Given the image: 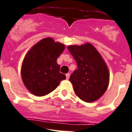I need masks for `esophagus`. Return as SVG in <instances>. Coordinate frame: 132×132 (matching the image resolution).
I'll return each mask as SVG.
<instances>
[{
    "label": "esophagus",
    "mask_w": 132,
    "mask_h": 132,
    "mask_svg": "<svg viewBox=\"0 0 132 132\" xmlns=\"http://www.w3.org/2000/svg\"><path fill=\"white\" fill-rule=\"evenodd\" d=\"M69 77H70V74H69V73H67V74H66V78H67V80H68V79H69Z\"/></svg>",
    "instance_id": "obj_1"
}]
</instances>
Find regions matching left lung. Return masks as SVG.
Returning a JSON list of instances; mask_svg holds the SVG:
<instances>
[{"label": "left lung", "mask_w": 132, "mask_h": 132, "mask_svg": "<svg viewBox=\"0 0 132 132\" xmlns=\"http://www.w3.org/2000/svg\"><path fill=\"white\" fill-rule=\"evenodd\" d=\"M68 50L78 65L69 78L76 95L87 103L98 100L110 82L109 69L102 56L89 43L69 45Z\"/></svg>", "instance_id": "1"}]
</instances>
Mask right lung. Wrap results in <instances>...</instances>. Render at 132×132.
Returning a JSON list of instances; mask_svg holds the SVG:
<instances>
[{
	"instance_id": "add662e5",
	"label": "right lung",
	"mask_w": 132,
	"mask_h": 132,
	"mask_svg": "<svg viewBox=\"0 0 132 132\" xmlns=\"http://www.w3.org/2000/svg\"><path fill=\"white\" fill-rule=\"evenodd\" d=\"M65 45L50 37L40 40L25 55L21 76L24 86L37 96L50 94L66 78L60 73L57 59L65 50Z\"/></svg>"
}]
</instances>
